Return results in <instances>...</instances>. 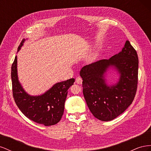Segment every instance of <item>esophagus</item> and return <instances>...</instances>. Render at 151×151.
<instances>
[{
    "mask_svg": "<svg viewBox=\"0 0 151 151\" xmlns=\"http://www.w3.org/2000/svg\"><path fill=\"white\" fill-rule=\"evenodd\" d=\"M76 83L78 84H81L82 83H83V79H82L81 77H77L76 79Z\"/></svg>",
    "mask_w": 151,
    "mask_h": 151,
    "instance_id": "1",
    "label": "esophagus"
}]
</instances>
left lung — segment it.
<instances>
[{"label":"left lung","mask_w":151,"mask_h":151,"mask_svg":"<svg viewBox=\"0 0 151 151\" xmlns=\"http://www.w3.org/2000/svg\"><path fill=\"white\" fill-rule=\"evenodd\" d=\"M109 66L120 72L119 82L108 86L104 74ZM139 58L135 48L126 41L122 52L109 59H103L82 68L83 91L87 105L93 116L102 121L112 120L133 102L138 84Z\"/></svg>","instance_id":"obj_1"}]
</instances>
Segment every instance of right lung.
I'll return each mask as SVG.
<instances>
[{
	"label": "right lung",
	"instance_id": "1",
	"mask_svg": "<svg viewBox=\"0 0 151 151\" xmlns=\"http://www.w3.org/2000/svg\"><path fill=\"white\" fill-rule=\"evenodd\" d=\"M24 40H22L18 47V51ZM11 79L14 99L17 107L27 118L45 126L55 125L61 120L67 90L74 84V79L57 83L43 95L31 96L22 89L18 81L16 56L11 67Z\"/></svg>",
	"mask_w": 151,
	"mask_h": 151
}]
</instances>
